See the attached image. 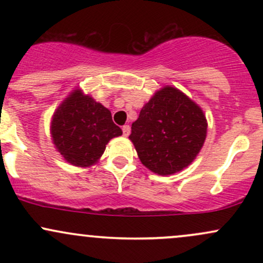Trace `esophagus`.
I'll return each mask as SVG.
<instances>
[{"instance_id": "obj_1", "label": "esophagus", "mask_w": 263, "mask_h": 263, "mask_svg": "<svg viewBox=\"0 0 263 263\" xmlns=\"http://www.w3.org/2000/svg\"><path fill=\"white\" fill-rule=\"evenodd\" d=\"M129 132H131V128H129V126L128 125H125L122 127V134H123V136H125V137H127V136L129 135Z\"/></svg>"}]
</instances>
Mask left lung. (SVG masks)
I'll return each instance as SVG.
<instances>
[{"label": "left lung", "instance_id": "left-lung-1", "mask_svg": "<svg viewBox=\"0 0 263 263\" xmlns=\"http://www.w3.org/2000/svg\"><path fill=\"white\" fill-rule=\"evenodd\" d=\"M206 128L203 110L177 87L167 85L142 107L129 140L142 164L159 176H170L194 161Z\"/></svg>", "mask_w": 263, "mask_h": 263}]
</instances>
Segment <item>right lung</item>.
Listing matches in <instances>:
<instances>
[{
  "mask_svg": "<svg viewBox=\"0 0 263 263\" xmlns=\"http://www.w3.org/2000/svg\"><path fill=\"white\" fill-rule=\"evenodd\" d=\"M50 135L66 162L90 167L100 159L108 141L122 131L114 123L110 110L75 89L54 112Z\"/></svg>",
  "mask_w": 263,
  "mask_h": 263,
  "instance_id": "obj_1",
  "label": "right lung"
}]
</instances>
